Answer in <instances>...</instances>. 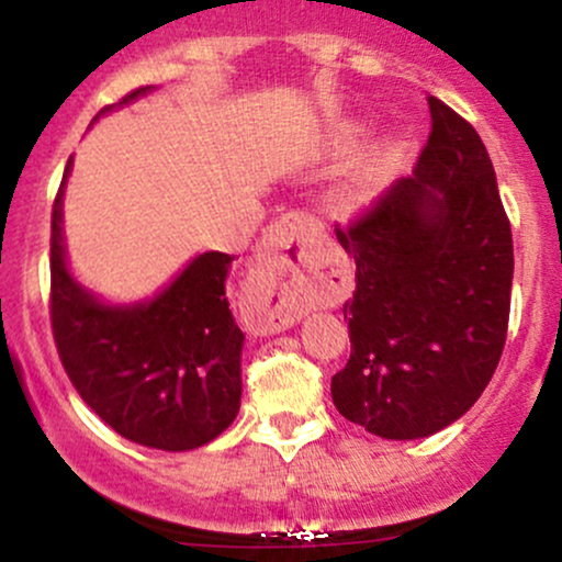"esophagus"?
I'll list each match as a JSON object with an SVG mask.
<instances>
[{
    "mask_svg": "<svg viewBox=\"0 0 562 562\" xmlns=\"http://www.w3.org/2000/svg\"><path fill=\"white\" fill-rule=\"evenodd\" d=\"M325 261L319 224L293 211L263 235L259 259L245 280L243 303L261 333H282L301 319Z\"/></svg>",
    "mask_w": 562,
    "mask_h": 562,
    "instance_id": "esophagus-1",
    "label": "esophagus"
}]
</instances>
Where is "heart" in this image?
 Returning <instances> with one entry per match:
<instances>
[{"instance_id": "heart-1", "label": "heart", "mask_w": 562, "mask_h": 562, "mask_svg": "<svg viewBox=\"0 0 562 562\" xmlns=\"http://www.w3.org/2000/svg\"><path fill=\"white\" fill-rule=\"evenodd\" d=\"M362 137H364L362 126L344 124L333 132L330 147L335 153H348V150H353L359 142H362ZM389 173H391L389 158H385L383 153H370V156H367L362 164L357 166V169L348 173L344 187H340V192H338L340 209L359 211V209H364V205H370L372 200L380 195V190L389 184Z\"/></svg>"}]
</instances>
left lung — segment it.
I'll list each match as a JSON object with an SVG mask.
<instances>
[{"label": "left lung", "mask_w": 562, "mask_h": 562, "mask_svg": "<svg viewBox=\"0 0 562 562\" xmlns=\"http://www.w3.org/2000/svg\"><path fill=\"white\" fill-rule=\"evenodd\" d=\"M428 105L415 171L335 229L357 261V290L333 404L391 441L434 436L479 402L509 319L513 235L492 158L465 119L436 97Z\"/></svg>", "instance_id": "8db88e82"}]
</instances>
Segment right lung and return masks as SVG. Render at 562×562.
I'll return each instance as SVG.
<instances>
[{
  "label": "right lung",
  "mask_w": 562,
  "mask_h": 562,
  "mask_svg": "<svg viewBox=\"0 0 562 562\" xmlns=\"http://www.w3.org/2000/svg\"><path fill=\"white\" fill-rule=\"evenodd\" d=\"M126 94L111 113L145 97ZM68 158L53 205V333L57 353L79 396L115 434L164 451L214 441L240 412L245 335L227 301L232 256L205 250L156 295L111 303L83 288L68 267L63 195Z\"/></svg>",
  "instance_id": "obj_1"
}]
</instances>
